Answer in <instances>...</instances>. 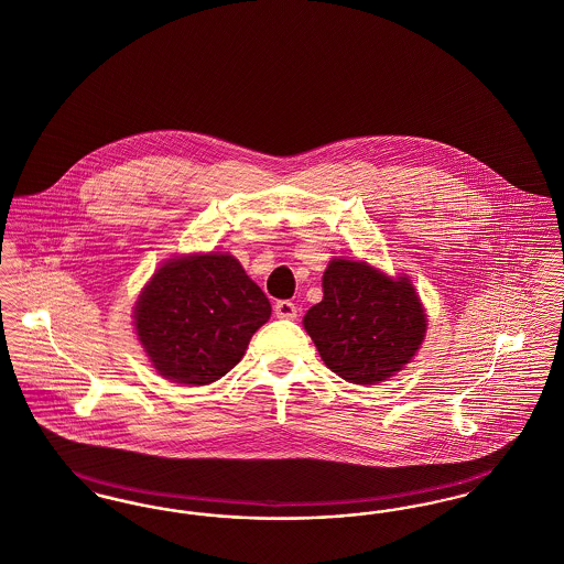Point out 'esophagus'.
I'll return each instance as SVG.
<instances>
[{
  "instance_id": "obj_1",
  "label": "esophagus",
  "mask_w": 564,
  "mask_h": 564,
  "mask_svg": "<svg viewBox=\"0 0 564 564\" xmlns=\"http://www.w3.org/2000/svg\"><path fill=\"white\" fill-rule=\"evenodd\" d=\"M274 315H276L279 319H295L297 308H295L294 302H290V300H279V302L274 304Z\"/></svg>"
}]
</instances>
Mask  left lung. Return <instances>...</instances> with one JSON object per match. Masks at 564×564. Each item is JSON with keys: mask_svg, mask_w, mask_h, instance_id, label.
Returning <instances> with one entry per match:
<instances>
[{"mask_svg": "<svg viewBox=\"0 0 564 564\" xmlns=\"http://www.w3.org/2000/svg\"><path fill=\"white\" fill-rule=\"evenodd\" d=\"M304 329L332 372L376 384L410 364L427 315L408 276L338 258L323 272V300L304 315Z\"/></svg>", "mask_w": 564, "mask_h": 564, "instance_id": "1", "label": "left lung"}]
</instances>
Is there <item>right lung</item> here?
<instances>
[{"mask_svg": "<svg viewBox=\"0 0 564 564\" xmlns=\"http://www.w3.org/2000/svg\"><path fill=\"white\" fill-rule=\"evenodd\" d=\"M133 317L159 375L198 387L241 361L251 336L270 319V302L230 253H194L154 272Z\"/></svg>", "mask_w": 564, "mask_h": 564, "instance_id": "right-lung-1", "label": "right lung"}]
</instances>
